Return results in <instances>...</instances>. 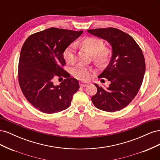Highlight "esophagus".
Listing matches in <instances>:
<instances>
[{"label": "esophagus", "instance_id": "esophagus-1", "mask_svg": "<svg viewBox=\"0 0 160 160\" xmlns=\"http://www.w3.org/2000/svg\"><path fill=\"white\" fill-rule=\"evenodd\" d=\"M89 85V83H85V82H80V86L82 88H84V87L88 86Z\"/></svg>", "mask_w": 160, "mask_h": 160}]
</instances>
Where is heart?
I'll use <instances>...</instances> for the list:
<instances>
[{"label": "heart", "mask_w": 160, "mask_h": 160, "mask_svg": "<svg viewBox=\"0 0 160 160\" xmlns=\"http://www.w3.org/2000/svg\"><path fill=\"white\" fill-rule=\"evenodd\" d=\"M75 45H79L88 50L91 55H93V61L98 64H105L108 62L111 56V50L108 47H104L103 41L100 38L88 37ZM75 47L73 44L70 45L63 52L65 60L72 63L76 59ZM91 69L82 64L75 66L72 70V74L75 78L79 80H88L91 74Z\"/></svg>", "instance_id": "heart-1"}]
</instances>
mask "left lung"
Returning a JSON list of instances; mask_svg holds the SVG:
<instances>
[{"label": "left lung", "instance_id": "obj_1", "mask_svg": "<svg viewBox=\"0 0 160 160\" xmlns=\"http://www.w3.org/2000/svg\"><path fill=\"white\" fill-rule=\"evenodd\" d=\"M88 31L108 41L112 47L109 65L99 75L111 82L107 89L95 84L97 93L91 101L99 109L115 112L128 106L138 93L146 71L141 48L132 37L115 28H95Z\"/></svg>", "mask_w": 160, "mask_h": 160}]
</instances>
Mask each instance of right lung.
Listing matches in <instances>:
<instances>
[{
    "instance_id": "right-lung-1",
    "label": "right lung",
    "mask_w": 160,
    "mask_h": 160,
    "mask_svg": "<svg viewBox=\"0 0 160 160\" xmlns=\"http://www.w3.org/2000/svg\"><path fill=\"white\" fill-rule=\"evenodd\" d=\"M83 31L49 28L28 37L22 47L18 62V83L24 96L33 107L45 113L68 108L79 89V82L62 68L63 52ZM55 76L66 79L59 86Z\"/></svg>"
}]
</instances>
